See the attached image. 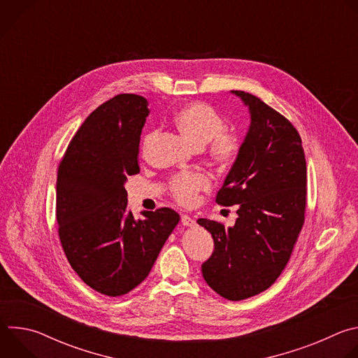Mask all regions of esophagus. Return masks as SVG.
<instances>
[{
    "label": "esophagus",
    "instance_id": "34e87169",
    "mask_svg": "<svg viewBox=\"0 0 358 358\" xmlns=\"http://www.w3.org/2000/svg\"><path fill=\"white\" fill-rule=\"evenodd\" d=\"M181 224H182L184 227H189V228H192V227L196 225L195 220H192V218L188 217V215H181Z\"/></svg>",
    "mask_w": 358,
    "mask_h": 358
}]
</instances>
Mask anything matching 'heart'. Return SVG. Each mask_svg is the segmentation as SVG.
<instances>
[{
	"label": "heart",
	"instance_id": "b5f03b06",
	"mask_svg": "<svg viewBox=\"0 0 358 358\" xmlns=\"http://www.w3.org/2000/svg\"><path fill=\"white\" fill-rule=\"evenodd\" d=\"M173 120L181 136L194 147L201 148L210 143V156L217 164L228 166L236 157V137L222 130V119L208 105L201 103V101L187 103L176 112ZM155 136L156 134L152 131L145 134L143 140L144 148L152 143ZM210 181L206 176L196 173H185L177 176L171 181L170 189L173 196L180 203H182V206H191V203L195 202L198 192L201 189H206Z\"/></svg>",
	"mask_w": 358,
	"mask_h": 358
}]
</instances>
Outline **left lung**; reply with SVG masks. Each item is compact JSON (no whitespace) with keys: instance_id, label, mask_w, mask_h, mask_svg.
<instances>
[{"instance_id":"left-lung-1","label":"left lung","mask_w":358,"mask_h":358,"mask_svg":"<svg viewBox=\"0 0 358 358\" xmlns=\"http://www.w3.org/2000/svg\"><path fill=\"white\" fill-rule=\"evenodd\" d=\"M249 112V129L217 202L238 206L234 227L199 218L214 239L202 264L208 286L228 300H243L271 287L292 255L304 222L308 169L293 124L265 101L231 90Z\"/></svg>"}]
</instances>
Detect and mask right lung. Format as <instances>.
Wrapping results in <instances>:
<instances>
[{"mask_svg": "<svg viewBox=\"0 0 358 358\" xmlns=\"http://www.w3.org/2000/svg\"><path fill=\"white\" fill-rule=\"evenodd\" d=\"M148 101L123 93L93 110L59 164L57 221L72 269L96 292L122 296L150 273L180 221L171 208L127 210L124 184L138 169V144Z\"/></svg>", "mask_w": 358, "mask_h": 358, "instance_id": "right-lung-1", "label": "right lung"}]
</instances>
